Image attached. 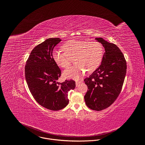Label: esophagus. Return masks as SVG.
<instances>
[{
    "instance_id": "esophagus-1",
    "label": "esophagus",
    "mask_w": 145,
    "mask_h": 145,
    "mask_svg": "<svg viewBox=\"0 0 145 145\" xmlns=\"http://www.w3.org/2000/svg\"><path fill=\"white\" fill-rule=\"evenodd\" d=\"M81 81H76V87L78 86V85L81 83Z\"/></svg>"
}]
</instances>
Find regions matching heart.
I'll return each instance as SVG.
<instances>
[{
    "label": "heart",
    "instance_id": "heart-1",
    "mask_svg": "<svg viewBox=\"0 0 145 145\" xmlns=\"http://www.w3.org/2000/svg\"><path fill=\"white\" fill-rule=\"evenodd\" d=\"M63 48L65 52L53 50L52 57L56 64L61 68H67L74 57L75 64L64 71L66 78L78 79L86 71H94L100 65L103 56L102 45L96 41H86L71 39L65 43Z\"/></svg>",
    "mask_w": 145,
    "mask_h": 145
}]
</instances>
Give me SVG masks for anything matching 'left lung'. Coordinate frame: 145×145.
Returning a JSON list of instances; mask_svg holds the SVG:
<instances>
[{"instance_id":"obj_1","label":"left lung","mask_w":145,"mask_h":145,"mask_svg":"<svg viewBox=\"0 0 145 145\" xmlns=\"http://www.w3.org/2000/svg\"><path fill=\"white\" fill-rule=\"evenodd\" d=\"M105 48L100 65L84 79L88 91L84 96L90 109L101 111L110 107L118 97L126 74V61L119 48L102 38H95Z\"/></svg>"}]
</instances>
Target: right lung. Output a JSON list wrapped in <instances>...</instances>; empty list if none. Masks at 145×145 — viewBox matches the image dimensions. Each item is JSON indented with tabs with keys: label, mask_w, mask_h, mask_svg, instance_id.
Segmentation results:
<instances>
[{
	"label": "right lung",
	"mask_w": 145,
	"mask_h": 145,
	"mask_svg": "<svg viewBox=\"0 0 145 145\" xmlns=\"http://www.w3.org/2000/svg\"><path fill=\"white\" fill-rule=\"evenodd\" d=\"M51 38L36 46L31 51L25 66V77L33 97L41 106L52 111L65 108L69 103L68 92L76 87L73 80L58 82L61 72L54 62L52 52L61 42Z\"/></svg>",
	"instance_id": "obj_1"
}]
</instances>
